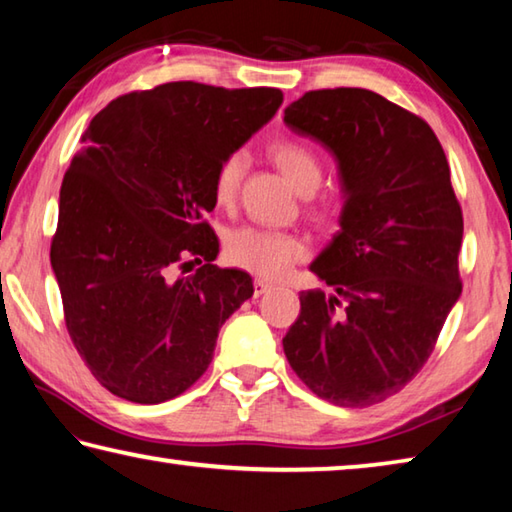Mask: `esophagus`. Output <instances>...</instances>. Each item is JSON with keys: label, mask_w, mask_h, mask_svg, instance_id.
Listing matches in <instances>:
<instances>
[{"label": "esophagus", "mask_w": 512, "mask_h": 512, "mask_svg": "<svg viewBox=\"0 0 512 512\" xmlns=\"http://www.w3.org/2000/svg\"><path fill=\"white\" fill-rule=\"evenodd\" d=\"M253 287H255V296H262V293H268L273 289V284L271 282H266V280H262V277H255L253 280Z\"/></svg>", "instance_id": "34e87169"}]
</instances>
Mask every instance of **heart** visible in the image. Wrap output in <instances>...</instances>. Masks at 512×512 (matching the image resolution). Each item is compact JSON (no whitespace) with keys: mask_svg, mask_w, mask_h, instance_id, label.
Wrapping results in <instances>:
<instances>
[{"mask_svg":"<svg viewBox=\"0 0 512 512\" xmlns=\"http://www.w3.org/2000/svg\"><path fill=\"white\" fill-rule=\"evenodd\" d=\"M271 155L300 194L316 192L320 180H323V160H320L314 146L289 137V140L273 142ZM244 171V151L237 149L223 155L212 176V196L216 205L228 207L235 203ZM311 214L325 216V210L323 207H311ZM223 250L232 264L262 277H282L293 264L305 257L302 239L291 235V232L257 228V225H241V228L230 230Z\"/></svg>","mask_w":512,"mask_h":512,"instance_id":"obj_1","label":"heart"}]
</instances>
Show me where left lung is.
Returning <instances> with one entry per match:
<instances>
[{
  "label": "left lung",
  "mask_w": 512,
  "mask_h": 512,
  "mask_svg": "<svg viewBox=\"0 0 512 512\" xmlns=\"http://www.w3.org/2000/svg\"><path fill=\"white\" fill-rule=\"evenodd\" d=\"M284 121L334 153L345 192L341 230L311 264L336 293H300L284 354L327 402H384L427 363L463 289L445 151L422 117L361 88L305 92Z\"/></svg>",
  "instance_id": "1"
}]
</instances>
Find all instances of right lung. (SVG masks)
<instances>
[{
  "instance_id": "1",
  "label": "right lung",
  "mask_w": 512,
  "mask_h": 512,
  "mask_svg": "<svg viewBox=\"0 0 512 512\" xmlns=\"http://www.w3.org/2000/svg\"><path fill=\"white\" fill-rule=\"evenodd\" d=\"M282 106L277 88L176 81L121 94L83 133L51 239L65 325L112 395L160 404L210 366L221 325L253 296L212 264V176ZM201 263L187 278L178 267Z\"/></svg>"
}]
</instances>
